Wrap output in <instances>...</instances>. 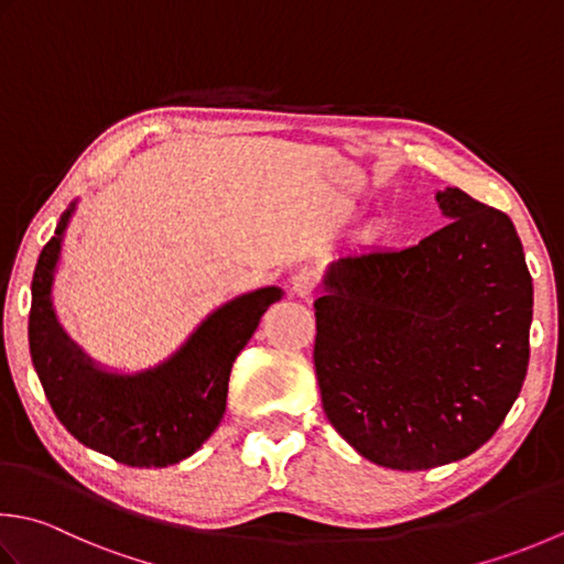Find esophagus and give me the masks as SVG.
I'll return each instance as SVG.
<instances>
[{"instance_id": "34e87169", "label": "esophagus", "mask_w": 564, "mask_h": 564, "mask_svg": "<svg viewBox=\"0 0 564 564\" xmlns=\"http://www.w3.org/2000/svg\"><path fill=\"white\" fill-rule=\"evenodd\" d=\"M315 285H317V273H315L313 269L303 267V269H297V271L293 273V279H291V293H293L295 297H311L313 291H315Z\"/></svg>"}]
</instances>
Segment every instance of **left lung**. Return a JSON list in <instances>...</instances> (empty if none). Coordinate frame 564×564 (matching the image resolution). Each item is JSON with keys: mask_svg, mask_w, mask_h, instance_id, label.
Returning a JSON list of instances; mask_svg holds the SVG:
<instances>
[{"mask_svg": "<svg viewBox=\"0 0 564 564\" xmlns=\"http://www.w3.org/2000/svg\"><path fill=\"white\" fill-rule=\"evenodd\" d=\"M449 225L408 249L341 253L315 301L323 408L389 469L465 459L521 393L533 279L509 215L445 187Z\"/></svg>", "mask_w": 564, "mask_h": 564, "instance_id": "1", "label": "left lung"}]
</instances>
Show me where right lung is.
Listing matches in <instances>:
<instances>
[{
  "label": "right lung",
  "mask_w": 564,
  "mask_h": 564,
  "mask_svg": "<svg viewBox=\"0 0 564 564\" xmlns=\"http://www.w3.org/2000/svg\"><path fill=\"white\" fill-rule=\"evenodd\" d=\"M77 197L61 215L31 281L29 349L46 399L65 430L129 467H169L191 457L223 423L231 364L283 297L279 285L235 295L207 313L159 364L121 371L95 361L65 333L53 281Z\"/></svg>",
  "instance_id": "1"
}]
</instances>
